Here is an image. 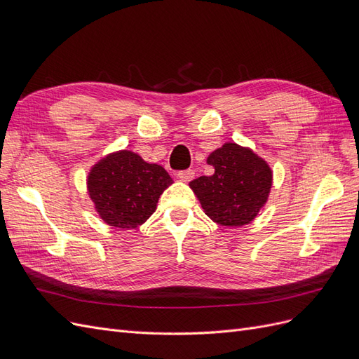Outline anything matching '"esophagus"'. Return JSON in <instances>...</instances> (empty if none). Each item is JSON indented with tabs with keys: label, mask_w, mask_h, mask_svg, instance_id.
Wrapping results in <instances>:
<instances>
[{
	"label": "esophagus",
	"mask_w": 359,
	"mask_h": 359,
	"mask_svg": "<svg viewBox=\"0 0 359 359\" xmlns=\"http://www.w3.org/2000/svg\"><path fill=\"white\" fill-rule=\"evenodd\" d=\"M178 178L184 182H189L194 178V172L191 169H186V170H180L178 172Z\"/></svg>",
	"instance_id": "1"
}]
</instances>
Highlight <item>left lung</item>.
Masks as SVG:
<instances>
[{"mask_svg": "<svg viewBox=\"0 0 359 359\" xmlns=\"http://www.w3.org/2000/svg\"><path fill=\"white\" fill-rule=\"evenodd\" d=\"M214 168L210 177L190 182L205 214L222 226H244L266 203L273 170L250 148L227 142L206 158Z\"/></svg>", "mask_w": 359, "mask_h": 359, "instance_id": "8db88e82", "label": "left lung"}]
</instances>
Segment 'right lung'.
<instances>
[{
	"mask_svg": "<svg viewBox=\"0 0 359 359\" xmlns=\"http://www.w3.org/2000/svg\"><path fill=\"white\" fill-rule=\"evenodd\" d=\"M172 178L156 163H147L132 151H118L102 158L88 175V193L102 220L119 229L147 222L157 208L160 194Z\"/></svg>",
	"mask_w": 359,
	"mask_h": 359,
	"instance_id": "1",
	"label": "right lung"
}]
</instances>
